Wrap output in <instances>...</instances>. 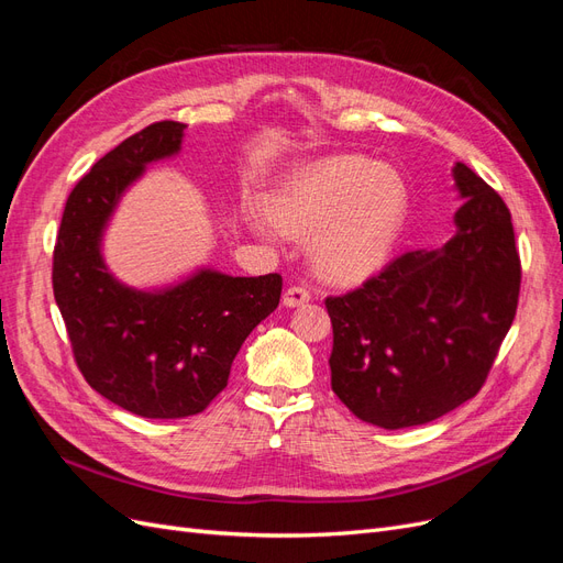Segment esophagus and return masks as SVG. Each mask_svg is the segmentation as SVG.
Returning a JSON list of instances; mask_svg holds the SVG:
<instances>
[{
  "label": "esophagus",
  "mask_w": 563,
  "mask_h": 563,
  "mask_svg": "<svg viewBox=\"0 0 563 563\" xmlns=\"http://www.w3.org/2000/svg\"><path fill=\"white\" fill-rule=\"evenodd\" d=\"M282 302L286 305V308H300V305L310 302V291L305 286H288L284 291Z\"/></svg>",
  "instance_id": "obj_1"
}]
</instances>
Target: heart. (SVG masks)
Returning <instances> with one entry per match:
<instances>
[{
  "label": "heart",
  "instance_id": "obj_1",
  "mask_svg": "<svg viewBox=\"0 0 563 563\" xmlns=\"http://www.w3.org/2000/svg\"><path fill=\"white\" fill-rule=\"evenodd\" d=\"M269 228L310 240V261L333 284H362L389 263L408 218V187L397 168L362 155H333L288 174L263 203ZM251 230L267 234L261 218Z\"/></svg>",
  "mask_w": 563,
  "mask_h": 563
}]
</instances>
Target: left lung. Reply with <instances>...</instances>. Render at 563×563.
<instances>
[{"label":"left lung","mask_w":563,"mask_h":563,"mask_svg":"<svg viewBox=\"0 0 563 563\" xmlns=\"http://www.w3.org/2000/svg\"><path fill=\"white\" fill-rule=\"evenodd\" d=\"M451 176L463 203L444 246L408 251L356 291L327 298L331 387L385 430L472 399L517 314L521 265L505 201L463 162Z\"/></svg>","instance_id":"left-lung-1"}]
</instances>
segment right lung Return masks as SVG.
Listing matches in <instances>:
<instances>
[{
  "label": "right lung",
  "mask_w": 563,
  "mask_h": 563,
  "mask_svg": "<svg viewBox=\"0 0 563 563\" xmlns=\"http://www.w3.org/2000/svg\"><path fill=\"white\" fill-rule=\"evenodd\" d=\"M185 124L157 122L96 162L67 197L54 296L79 371L100 397L143 418H187L223 391L236 352L277 310L282 277H232L209 265L139 288L103 255L119 201L147 166L178 157Z\"/></svg>",
  "instance_id": "1"
}]
</instances>
